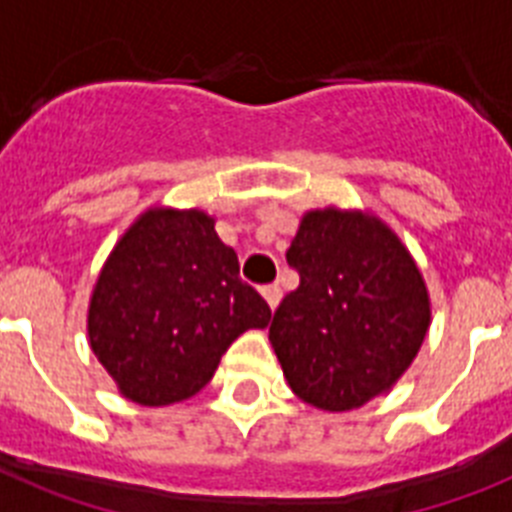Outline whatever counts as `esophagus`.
<instances>
[{
    "instance_id": "1",
    "label": "esophagus",
    "mask_w": 512,
    "mask_h": 512,
    "mask_svg": "<svg viewBox=\"0 0 512 512\" xmlns=\"http://www.w3.org/2000/svg\"><path fill=\"white\" fill-rule=\"evenodd\" d=\"M261 295H264L266 298V303H269V308H277L280 306V301H282V287L277 285V282H274V285H264L261 287Z\"/></svg>"
}]
</instances>
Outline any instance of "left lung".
I'll use <instances>...</instances> for the list:
<instances>
[{
    "label": "left lung",
    "instance_id": "8db88e82",
    "mask_svg": "<svg viewBox=\"0 0 512 512\" xmlns=\"http://www.w3.org/2000/svg\"><path fill=\"white\" fill-rule=\"evenodd\" d=\"M287 264L301 285L274 311L269 340L290 390L332 413L390 390L432 322L424 277L398 235L363 211H306Z\"/></svg>",
    "mask_w": 512,
    "mask_h": 512
}]
</instances>
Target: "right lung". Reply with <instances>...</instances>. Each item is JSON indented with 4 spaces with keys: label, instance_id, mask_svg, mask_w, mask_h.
<instances>
[{
    "label": "right lung",
    "instance_id": "add662e5",
    "mask_svg": "<svg viewBox=\"0 0 512 512\" xmlns=\"http://www.w3.org/2000/svg\"><path fill=\"white\" fill-rule=\"evenodd\" d=\"M272 319L201 209H149L117 240L88 306V340L138 405L196 395L246 329Z\"/></svg>",
    "mask_w": 512,
    "mask_h": 512
}]
</instances>
